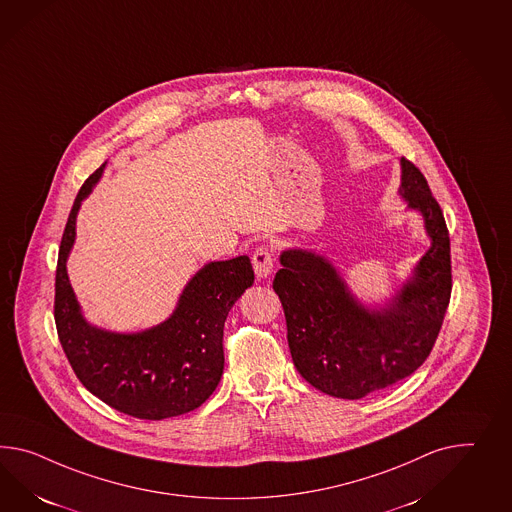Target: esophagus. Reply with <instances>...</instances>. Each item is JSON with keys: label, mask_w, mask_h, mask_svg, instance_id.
Instances as JSON below:
<instances>
[{"label": "esophagus", "mask_w": 512, "mask_h": 512, "mask_svg": "<svg viewBox=\"0 0 512 512\" xmlns=\"http://www.w3.org/2000/svg\"><path fill=\"white\" fill-rule=\"evenodd\" d=\"M252 265H254V273L256 276L263 280V278H269L273 273V252L269 247H260L254 252L252 256Z\"/></svg>", "instance_id": "1"}]
</instances>
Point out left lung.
Returning a JSON list of instances; mask_svg holds the SVG:
<instances>
[{"label":"left lung","instance_id":"left-lung-1","mask_svg":"<svg viewBox=\"0 0 512 512\" xmlns=\"http://www.w3.org/2000/svg\"><path fill=\"white\" fill-rule=\"evenodd\" d=\"M399 197L418 211L431 247L384 304L367 306L334 263L314 250L280 252L273 289L280 297L289 351L302 379L323 394L362 399L407 379L425 362L451 297L444 213L420 169L401 158Z\"/></svg>","mask_w":512,"mask_h":512}]
</instances>
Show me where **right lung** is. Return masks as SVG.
<instances>
[{
  "label": "right lung",
  "instance_id": "add662e5",
  "mask_svg": "<svg viewBox=\"0 0 512 512\" xmlns=\"http://www.w3.org/2000/svg\"><path fill=\"white\" fill-rule=\"evenodd\" d=\"M87 178L74 200L55 273V325L81 384L105 405L139 420H165L200 407L223 377L226 315L254 284L249 256L206 263L185 284L172 314L141 332L91 325L66 273L81 202L104 174Z\"/></svg>",
  "mask_w": 512,
  "mask_h": 512
}]
</instances>
